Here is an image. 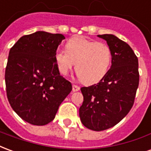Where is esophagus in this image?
I'll use <instances>...</instances> for the list:
<instances>
[{
    "label": "esophagus",
    "mask_w": 151,
    "mask_h": 151,
    "mask_svg": "<svg viewBox=\"0 0 151 151\" xmlns=\"http://www.w3.org/2000/svg\"><path fill=\"white\" fill-rule=\"evenodd\" d=\"M79 90H80V87H79L77 85H73V91H78Z\"/></svg>",
    "instance_id": "obj_1"
}]
</instances>
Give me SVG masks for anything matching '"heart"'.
<instances>
[{"mask_svg":"<svg viewBox=\"0 0 151 151\" xmlns=\"http://www.w3.org/2000/svg\"><path fill=\"white\" fill-rule=\"evenodd\" d=\"M55 60L64 75L76 63L78 77L86 84H93L107 74L111 62V52L107 43L75 36L67 42L66 50H56Z\"/></svg>","mask_w":151,"mask_h":151,"instance_id":"obj_1","label":"heart"}]
</instances>
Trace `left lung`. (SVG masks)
I'll return each mask as SVG.
<instances>
[{"mask_svg": "<svg viewBox=\"0 0 151 151\" xmlns=\"http://www.w3.org/2000/svg\"><path fill=\"white\" fill-rule=\"evenodd\" d=\"M111 52V65L95 85L82 87L83 103L79 116L83 125L94 131L110 129L132 108L139 84L138 60L130 46L116 35H98Z\"/></svg>", "mask_w": 151, "mask_h": 151, "instance_id": "8db88e82", "label": "left lung"}]
</instances>
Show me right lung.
Returning a JSON list of instances; mask_svg holds the SVG:
<instances>
[{
  "instance_id": "1",
  "label": "right lung",
  "mask_w": 151,
  "mask_h": 151,
  "mask_svg": "<svg viewBox=\"0 0 151 151\" xmlns=\"http://www.w3.org/2000/svg\"><path fill=\"white\" fill-rule=\"evenodd\" d=\"M65 39L61 34L36 31L20 38L9 51L5 73L7 98L13 110L27 123H50L72 91L55 60Z\"/></svg>"
}]
</instances>
